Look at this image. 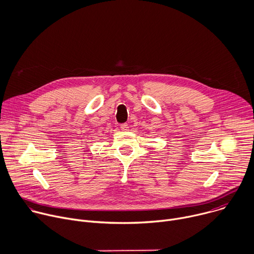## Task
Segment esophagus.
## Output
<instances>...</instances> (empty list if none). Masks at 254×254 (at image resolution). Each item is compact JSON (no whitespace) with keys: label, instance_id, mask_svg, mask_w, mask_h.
<instances>
[{"label":"esophagus","instance_id":"obj_1","mask_svg":"<svg viewBox=\"0 0 254 254\" xmlns=\"http://www.w3.org/2000/svg\"><path fill=\"white\" fill-rule=\"evenodd\" d=\"M120 128H121V130H122V131H127L129 127H128V124H127V123H124V124H121Z\"/></svg>","mask_w":254,"mask_h":254}]
</instances>
